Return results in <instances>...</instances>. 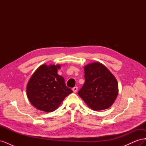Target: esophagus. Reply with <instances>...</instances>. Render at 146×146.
<instances>
[{"label": "esophagus", "instance_id": "obj_1", "mask_svg": "<svg viewBox=\"0 0 146 146\" xmlns=\"http://www.w3.org/2000/svg\"><path fill=\"white\" fill-rule=\"evenodd\" d=\"M78 90V87L77 86H75L72 88V91L74 92H76Z\"/></svg>", "mask_w": 146, "mask_h": 146}]
</instances>
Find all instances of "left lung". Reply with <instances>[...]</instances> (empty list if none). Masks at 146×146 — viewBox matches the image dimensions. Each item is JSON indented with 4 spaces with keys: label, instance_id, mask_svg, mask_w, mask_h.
I'll return each instance as SVG.
<instances>
[{
    "label": "left lung",
    "instance_id": "8db88e82",
    "mask_svg": "<svg viewBox=\"0 0 146 146\" xmlns=\"http://www.w3.org/2000/svg\"><path fill=\"white\" fill-rule=\"evenodd\" d=\"M85 82L78 94L95 111L111 107L118 94L116 78L104 65L93 63L84 68Z\"/></svg>",
    "mask_w": 146,
    "mask_h": 146
}]
</instances>
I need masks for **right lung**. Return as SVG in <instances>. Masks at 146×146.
<instances>
[{
  "label": "right lung",
  "mask_w": 146,
  "mask_h": 146,
  "mask_svg": "<svg viewBox=\"0 0 146 146\" xmlns=\"http://www.w3.org/2000/svg\"><path fill=\"white\" fill-rule=\"evenodd\" d=\"M60 65H41L29 80L28 99L35 108L46 112L54 111L66 96L72 93L64 78L57 74Z\"/></svg>",
  "instance_id": "right-lung-1"
}]
</instances>
